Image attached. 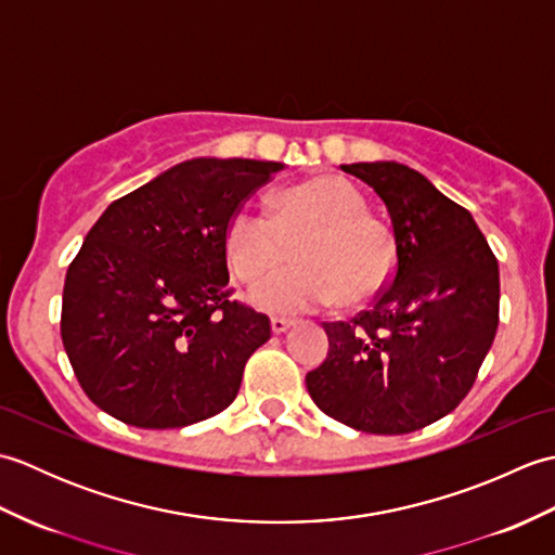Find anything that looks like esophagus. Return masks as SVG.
Returning a JSON list of instances; mask_svg holds the SVG:
<instances>
[{"label":"esophagus","mask_w":555,"mask_h":555,"mask_svg":"<svg viewBox=\"0 0 555 555\" xmlns=\"http://www.w3.org/2000/svg\"><path fill=\"white\" fill-rule=\"evenodd\" d=\"M293 324L296 322L286 320V317H271V332L274 334H286Z\"/></svg>","instance_id":"1"}]
</instances>
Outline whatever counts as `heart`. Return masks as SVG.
Wrapping results in <instances>:
<instances>
[{
  "mask_svg": "<svg viewBox=\"0 0 555 555\" xmlns=\"http://www.w3.org/2000/svg\"><path fill=\"white\" fill-rule=\"evenodd\" d=\"M293 250L296 264L279 269L250 288V302L269 314H305L340 305L360 308L386 291L396 247L382 221L364 215V199L350 183L322 179L293 185L271 199V211L241 205L223 231L233 276L255 281Z\"/></svg>",
  "mask_w": 555,
  "mask_h": 555,
  "instance_id": "obj_1",
  "label": "heart"
}]
</instances>
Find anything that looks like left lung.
<instances>
[{"mask_svg":"<svg viewBox=\"0 0 555 555\" xmlns=\"http://www.w3.org/2000/svg\"><path fill=\"white\" fill-rule=\"evenodd\" d=\"M391 217V284L350 322H324L328 356L305 384L324 415L410 434L473 388L499 326V262L473 215L398 162L340 164Z\"/></svg>","mask_w":555,"mask_h":555,"instance_id":"8db88e82","label":"left lung"}]
</instances>
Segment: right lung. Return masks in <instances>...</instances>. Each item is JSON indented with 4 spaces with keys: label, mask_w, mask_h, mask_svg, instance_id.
Listing matches in <instances>:
<instances>
[{
    "label": "right lung",
    "mask_w": 555,
    "mask_h": 555,
    "mask_svg": "<svg viewBox=\"0 0 555 555\" xmlns=\"http://www.w3.org/2000/svg\"><path fill=\"white\" fill-rule=\"evenodd\" d=\"M279 162L197 157L104 209L68 264L62 340L86 396L140 429L215 417L269 317L229 300L223 231Z\"/></svg>",
    "instance_id": "1"
}]
</instances>
